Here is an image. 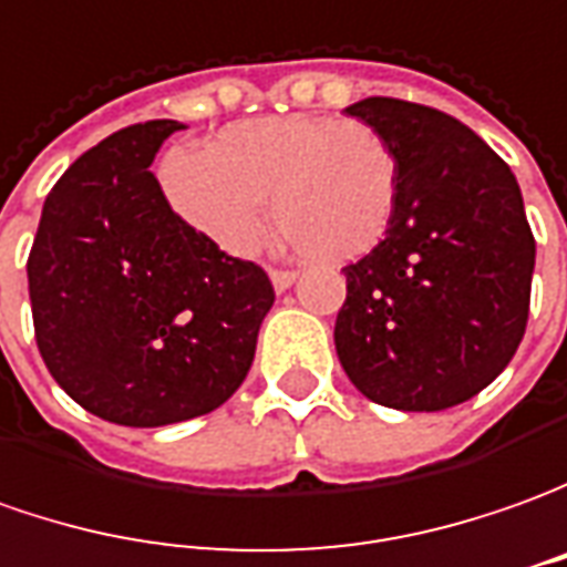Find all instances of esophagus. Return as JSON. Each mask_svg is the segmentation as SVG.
<instances>
[{
	"mask_svg": "<svg viewBox=\"0 0 567 567\" xmlns=\"http://www.w3.org/2000/svg\"><path fill=\"white\" fill-rule=\"evenodd\" d=\"M269 279H272L276 291H285V288H291V285L298 282V272L295 269H269Z\"/></svg>",
	"mask_w": 567,
	"mask_h": 567,
	"instance_id": "esophagus-1",
	"label": "esophagus"
}]
</instances>
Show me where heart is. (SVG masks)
I'll list each match as a JSON object with an SVG mask.
<instances>
[{"label": "heart", "instance_id": "obj_1", "mask_svg": "<svg viewBox=\"0 0 567 567\" xmlns=\"http://www.w3.org/2000/svg\"><path fill=\"white\" fill-rule=\"evenodd\" d=\"M176 214L245 257L267 235V204L313 264H350L379 245L396 210V154L375 126L316 114L233 123L207 152L164 167Z\"/></svg>", "mask_w": 567, "mask_h": 567}]
</instances>
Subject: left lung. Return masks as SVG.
I'll return each instance as SVG.
<instances>
[{
	"label": "left lung",
	"mask_w": 567,
	"mask_h": 567,
	"mask_svg": "<svg viewBox=\"0 0 567 567\" xmlns=\"http://www.w3.org/2000/svg\"><path fill=\"white\" fill-rule=\"evenodd\" d=\"M396 154L388 233L344 267L334 350L372 403L437 413L484 391L525 338L534 235L509 164L437 107L363 99Z\"/></svg>",
	"instance_id": "8db88e82"
}]
</instances>
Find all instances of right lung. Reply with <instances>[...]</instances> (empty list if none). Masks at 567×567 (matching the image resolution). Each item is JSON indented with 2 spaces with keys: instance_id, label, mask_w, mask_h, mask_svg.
<instances>
[{
  "instance_id": "add662e5",
  "label": "right lung",
  "mask_w": 567,
  "mask_h": 567,
  "mask_svg": "<svg viewBox=\"0 0 567 567\" xmlns=\"http://www.w3.org/2000/svg\"><path fill=\"white\" fill-rule=\"evenodd\" d=\"M176 121L126 126L76 157L42 204L27 260L42 363L86 413L161 429L238 391L276 291L219 251L148 171Z\"/></svg>"
}]
</instances>
